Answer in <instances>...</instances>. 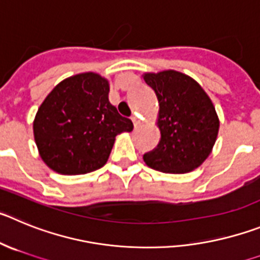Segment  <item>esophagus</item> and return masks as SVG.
Instances as JSON below:
<instances>
[{"label": "esophagus", "mask_w": 260, "mask_h": 260, "mask_svg": "<svg viewBox=\"0 0 260 260\" xmlns=\"http://www.w3.org/2000/svg\"><path fill=\"white\" fill-rule=\"evenodd\" d=\"M132 121H133V125H135V128H137L140 124H141V121H140L139 119L136 118V116H132Z\"/></svg>", "instance_id": "obj_1"}]
</instances>
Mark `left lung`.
I'll return each mask as SVG.
<instances>
[{"instance_id":"8db88e82","label":"left lung","mask_w":260,"mask_h":260,"mask_svg":"<svg viewBox=\"0 0 260 260\" xmlns=\"http://www.w3.org/2000/svg\"><path fill=\"white\" fill-rule=\"evenodd\" d=\"M159 104L160 140L144 162L166 174H186L210 155L219 132V118L202 86L188 75L166 70L142 75Z\"/></svg>"}]
</instances>
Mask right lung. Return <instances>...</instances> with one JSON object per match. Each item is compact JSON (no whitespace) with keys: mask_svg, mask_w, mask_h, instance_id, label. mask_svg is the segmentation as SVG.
Wrapping results in <instances>:
<instances>
[{"mask_svg":"<svg viewBox=\"0 0 260 260\" xmlns=\"http://www.w3.org/2000/svg\"><path fill=\"white\" fill-rule=\"evenodd\" d=\"M107 79L84 72L60 81L44 100L34 120L41 159L62 175H84L101 168L115 137L133 129L109 101Z\"/></svg>","mask_w":260,"mask_h":260,"instance_id":"obj_1","label":"right lung"}]
</instances>
